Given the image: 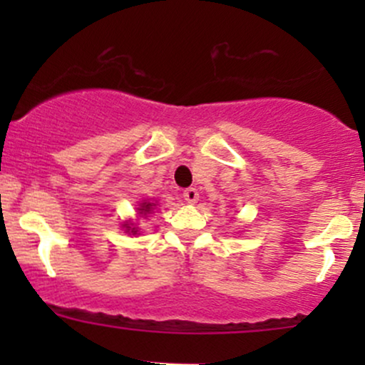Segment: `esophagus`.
Returning a JSON list of instances; mask_svg holds the SVG:
<instances>
[{"mask_svg": "<svg viewBox=\"0 0 365 365\" xmlns=\"http://www.w3.org/2000/svg\"><path fill=\"white\" fill-rule=\"evenodd\" d=\"M183 199H185L188 204H195L197 200H199V192H197L195 188H187V190L183 192Z\"/></svg>", "mask_w": 365, "mask_h": 365, "instance_id": "obj_1", "label": "esophagus"}]
</instances>
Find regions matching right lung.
<instances>
[{
  "label": "right lung",
  "mask_w": 365,
  "mask_h": 365,
  "mask_svg": "<svg viewBox=\"0 0 365 365\" xmlns=\"http://www.w3.org/2000/svg\"><path fill=\"white\" fill-rule=\"evenodd\" d=\"M154 207H156V204H154V202H149V200H142V202L139 204V207H137V211H139V216L148 217L149 215H153ZM123 228H125V232L132 233V235H137V232H139V228H137V226L133 223H128V221L123 225Z\"/></svg>",
  "instance_id": "obj_1"
}]
</instances>
